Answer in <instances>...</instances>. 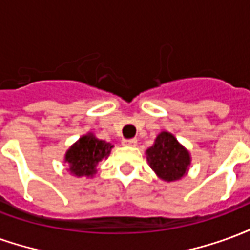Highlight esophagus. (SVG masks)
<instances>
[{"label": "esophagus", "mask_w": 250, "mask_h": 250, "mask_svg": "<svg viewBox=\"0 0 250 250\" xmlns=\"http://www.w3.org/2000/svg\"><path fill=\"white\" fill-rule=\"evenodd\" d=\"M123 145L125 146H136V139L135 138H132V139H125Z\"/></svg>", "instance_id": "1"}]
</instances>
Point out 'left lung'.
<instances>
[{"label": "left lung", "mask_w": 250, "mask_h": 250, "mask_svg": "<svg viewBox=\"0 0 250 250\" xmlns=\"http://www.w3.org/2000/svg\"><path fill=\"white\" fill-rule=\"evenodd\" d=\"M147 161L158 177L171 182L184 177L190 165V155L170 132L163 131L147 150Z\"/></svg>", "instance_id": "8db88e82"}]
</instances>
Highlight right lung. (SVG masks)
<instances>
[{
    "label": "right lung",
    "instance_id": "1",
    "mask_svg": "<svg viewBox=\"0 0 250 250\" xmlns=\"http://www.w3.org/2000/svg\"><path fill=\"white\" fill-rule=\"evenodd\" d=\"M112 147L111 143L100 141L92 134L82 136L65 154V162L69 165V171L77 177H92L96 173V165L103 158L108 157Z\"/></svg>",
    "mask_w": 250,
    "mask_h": 250
}]
</instances>
